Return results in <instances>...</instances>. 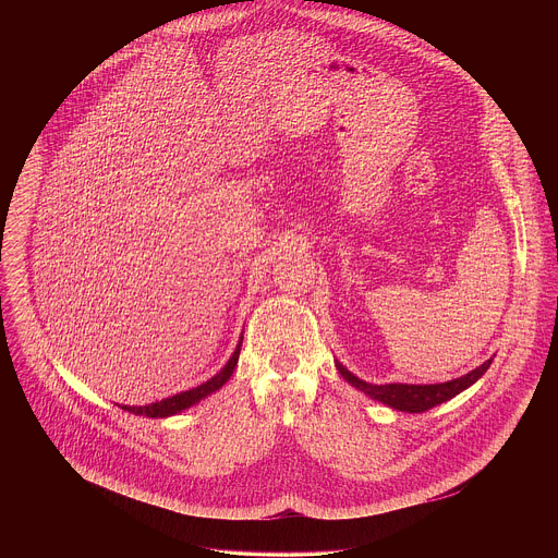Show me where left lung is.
Returning a JSON list of instances; mask_svg holds the SVG:
<instances>
[{"label":"left lung","mask_w":558,"mask_h":558,"mask_svg":"<svg viewBox=\"0 0 558 558\" xmlns=\"http://www.w3.org/2000/svg\"><path fill=\"white\" fill-rule=\"evenodd\" d=\"M489 365H492V359L485 361L483 365H478L477 369H473L471 374L449 380V383H440V385H369V383H363L356 376H352L339 363H337V369L343 376V380H348L352 387L361 389L369 398L378 399L401 412H425L447 399L456 398L458 393H462L464 389L475 385L478 378L487 372Z\"/></svg>","instance_id":"1"}]
</instances>
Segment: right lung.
Segmentation results:
<instances>
[{
  "mask_svg": "<svg viewBox=\"0 0 558 558\" xmlns=\"http://www.w3.org/2000/svg\"><path fill=\"white\" fill-rule=\"evenodd\" d=\"M240 343H242V339H240ZM240 343L236 345L232 359L228 361V365H226L215 378H210L208 383H204V385H199V387H195V389H191V391L178 393V396H173V398H167L162 399V401H157V403H150V405H122V410H129V412H133V414L153 416V418H157V416H169V414H175V412H180V410H184V408L197 403L199 399H204L206 396L219 391V389L230 380V376L234 374V367H236V363H239Z\"/></svg>",
  "mask_w": 558,
  "mask_h": 558,
  "instance_id": "right-lung-1",
  "label": "right lung"
}]
</instances>
